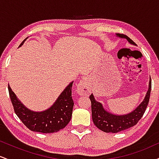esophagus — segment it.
<instances>
[{
	"mask_svg": "<svg viewBox=\"0 0 159 159\" xmlns=\"http://www.w3.org/2000/svg\"><path fill=\"white\" fill-rule=\"evenodd\" d=\"M76 91L80 96H84V95H88L90 93L91 89L90 86V80L88 78L84 77L80 81L79 84L77 86Z\"/></svg>",
	"mask_w": 159,
	"mask_h": 159,
	"instance_id": "esophagus-1",
	"label": "esophagus"
}]
</instances>
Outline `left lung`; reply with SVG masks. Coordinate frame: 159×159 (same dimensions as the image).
<instances>
[{
  "label": "left lung",
  "mask_w": 159,
  "mask_h": 159,
  "mask_svg": "<svg viewBox=\"0 0 159 159\" xmlns=\"http://www.w3.org/2000/svg\"><path fill=\"white\" fill-rule=\"evenodd\" d=\"M116 36L120 38L125 39L131 45H136L127 36L120 34H116ZM150 92L151 78H149L148 90L142 102L132 112L123 115L114 114L105 110L102 104L96 101L93 94L92 93L90 96V99L91 101V109H92V119L94 125L98 129L107 133H117L134 126L141 119L142 116L145 112L149 103Z\"/></svg>",
  "instance_id": "1"
}]
</instances>
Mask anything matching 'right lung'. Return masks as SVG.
Masks as SVG:
<instances>
[{
    "label": "right lung",
    "instance_id": "right-lung-1",
    "mask_svg": "<svg viewBox=\"0 0 159 159\" xmlns=\"http://www.w3.org/2000/svg\"><path fill=\"white\" fill-rule=\"evenodd\" d=\"M25 39L19 47L24 44ZM73 81L69 83L51 107L42 111L27 108L18 98L15 93L8 86L10 97L14 111L21 122L33 132L54 133L66 127L72 117L74 102L72 97Z\"/></svg>",
    "mask_w": 159,
    "mask_h": 159
}]
</instances>
